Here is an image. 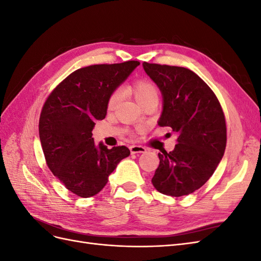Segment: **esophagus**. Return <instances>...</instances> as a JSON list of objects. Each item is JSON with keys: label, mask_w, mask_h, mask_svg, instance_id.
I'll return each instance as SVG.
<instances>
[{"label": "esophagus", "mask_w": 261, "mask_h": 261, "mask_svg": "<svg viewBox=\"0 0 261 261\" xmlns=\"http://www.w3.org/2000/svg\"><path fill=\"white\" fill-rule=\"evenodd\" d=\"M129 150H130V152H132L133 154H135V153H145V152L147 151V149H146L145 147H143V146H137V145L130 146V147H129Z\"/></svg>", "instance_id": "34e87169"}]
</instances>
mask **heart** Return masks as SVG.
Returning a JSON list of instances; mask_svg holds the SVG:
<instances>
[{"instance_id":"b5f03b06","label":"heart","mask_w":261,"mask_h":261,"mask_svg":"<svg viewBox=\"0 0 261 261\" xmlns=\"http://www.w3.org/2000/svg\"><path fill=\"white\" fill-rule=\"evenodd\" d=\"M132 93L135 97L136 101L140 106L145 105L146 102L150 100H158L159 99V90H158V87L151 82L148 80H140L137 81L132 87ZM123 98V91L121 89L115 90L111 97L109 98L108 101V108L109 110L114 109L120 101Z\"/></svg>"}]
</instances>
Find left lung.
<instances>
[{"mask_svg": "<svg viewBox=\"0 0 261 261\" xmlns=\"http://www.w3.org/2000/svg\"><path fill=\"white\" fill-rule=\"evenodd\" d=\"M143 66L162 94L158 125L171 127L177 136L173 151L158 153L160 163L152 185L164 195H189L206 183L223 158L222 108L210 87L191 69L147 62Z\"/></svg>", "mask_w": 261, "mask_h": 261, "instance_id": "left-lung-1", "label": "left lung"}]
</instances>
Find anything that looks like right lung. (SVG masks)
<instances>
[{
	"label": "right lung",
	"instance_id": "right-lung-1",
	"mask_svg": "<svg viewBox=\"0 0 261 261\" xmlns=\"http://www.w3.org/2000/svg\"><path fill=\"white\" fill-rule=\"evenodd\" d=\"M139 64L127 61L77 69L42 108L39 137L46 164L69 192L83 198L101 192L117 164L130 154L125 146H97L91 132L94 122L106 117L109 98Z\"/></svg>",
	"mask_w": 261,
	"mask_h": 261
}]
</instances>
